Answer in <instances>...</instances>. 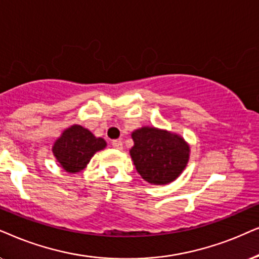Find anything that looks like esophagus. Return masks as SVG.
Wrapping results in <instances>:
<instances>
[{
    "label": "esophagus",
    "instance_id": "1",
    "mask_svg": "<svg viewBox=\"0 0 259 259\" xmlns=\"http://www.w3.org/2000/svg\"><path fill=\"white\" fill-rule=\"evenodd\" d=\"M111 144H112V147L115 148V149H122V148H123V143L120 142L119 140H113Z\"/></svg>",
    "mask_w": 259,
    "mask_h": 259
}]
</instances>
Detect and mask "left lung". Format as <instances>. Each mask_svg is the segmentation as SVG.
Wrapping results in <instances>:
<instances>
[{
	"mask_svg": "<svg viewBox=\"0 0 259 259\" xmlns=\"http://www.w3.org/2000/svg\"><path fill=\"white\" fill-rule=\"evenodd\" d=\"M132 136L135 144L130 155L137 171L149 184H169L185 169L189 147L180 136L146 126Z\"/></svg>",
	"mask_w": 259,
	"mask_h": 259,
	"instance_id": "obj_1",
	"label": "left lung"
}]
</instances>
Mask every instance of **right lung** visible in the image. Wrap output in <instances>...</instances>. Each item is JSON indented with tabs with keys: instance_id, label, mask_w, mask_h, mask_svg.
I'll return each mask as SVG.
<instances>
[{
	"instance_id": "add662e5",
	"label": "right lung",
	"mask_w": 259,
	"mask_h": 259,
	"mask_svg": "<svg viewBox=\"0 0 259 259\" xmlns=\"http://www.w3.org/2000/svg\"><path fill=\"white\" fill-rule=\"evenodd\" d=\"M105 146L102 137H96L80 125H72L54 143L53 154L65 170L78 173L84 169L96 151L104 149Z\"/></svg>"
}]
</instances>
